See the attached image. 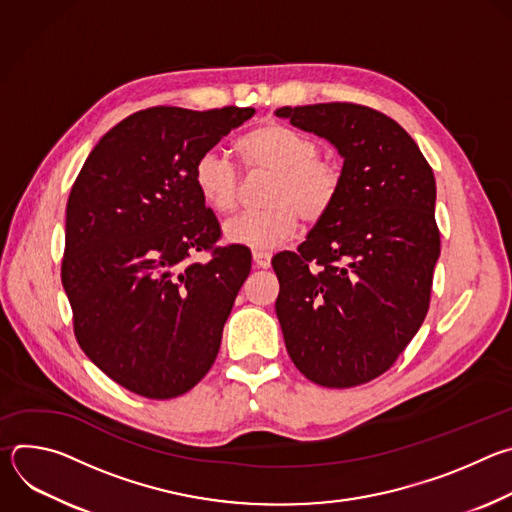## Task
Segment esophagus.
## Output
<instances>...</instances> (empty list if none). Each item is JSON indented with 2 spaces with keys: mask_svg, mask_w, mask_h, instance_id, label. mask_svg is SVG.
<instances>
[{
  "mask_svg": "<svg viewBox=\"0 0 512 512\" xmlns=\"http://www.w3.org/2000/svg\"><path fill=\"white\" fill-rule=\"evenodd\" d=\"M253 263L261 269H267L271 265V255L265 251H253Z\"/></svg>",
  "mask_w": 512,
  "mask_h": 512,
  "instance_id": "34e87169",
  "label": "esophagus"
}]
</instances>
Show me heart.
<instances>
[{
  "mask_svg": "<svg viewBox=\"0 0 512 512\" xmlns=\"http://www.w3.org/2000/svg\"><path fill=\"white\" fill-rule=\"evenodd\" d=\"M237 152L247 172H271L263 210L243 212L225 223L229 243L251 249H275L296 235L300 216L318 223L332 210L342 188V166L320 154L318 141L296 127L267 121L237 139ZM194 186L218 214L235 210L239 170L216 150L204 152L194 164Z\"/></svg>",
  "mask_w": 512,
  "mask_h": 512,
  "instance_id": "1",
  "label": "heart"
}]
</instances>
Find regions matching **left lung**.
I'll list each match as a JSON object with an SVG mask.
<instances>
[{
	"label": "left lung",
	"mask_w": 512,
	"mask_h": 512,
	"mask_svg": "<svg viewBox=\"0 0 512 512\" xmlns=\"http://www.w3.org/2000/svg\"><path fill=\"white\" fill-rule=\"evenodd\" d=\"M275 115L344 158L332 210L296 253L271 261L285 348L316 385L369 383L393 367L429 310L440 257L433 170L411 135L371 107L318 103Z\"/></svg>",
	"instance_id": "8db88e82"
}]
</instances>
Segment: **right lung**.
Returning <instances> with one entry per match:
<instances>
[{"label":"right lung","mask_w":512,"mask_h":512,"mask_svg":"<svg viewBox=\"0 0 512 512\" xmlns=\"http://www.w3.org/2000/svg\"><path fill=\"white\" fill-rule=\"evenodd\" d=\"M253 107H150L107 131L66 202L62 285L83 352L117 385L174 399L210 371L251 271L194 186L196 160ZM211 259L194 264V252Z\"/></svg>","instance_id":"add662e5"}]
</instances>
